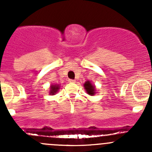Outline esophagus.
<instances>
[{
    "mask_svg": "<svg viewBox=\"0 0 152 152\" xmlns=\"http://www.w3.org/2000/svg\"><path fill=\"white\" fill-rule=\"evenodd\" d=\"M69 82H70V83H75L76 80H74V79H69Z\"/></svg>",
    "mask_w": 152,
    "mask_h": 152,
    "instance_id": "obj_1",
    "label": "esophagus"
}]
</instances>
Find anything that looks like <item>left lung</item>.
<instances>
[{
	"label": "left lung",
	"mask_w": 152,
	"mask_h": 152,
	"mask_svg": "<svg viewBox=\"0 0 152 152\" xmlns=\"http://www.w3.org/2000/svg\"><path fill=\"white\" fill-rule=\"evenodd\" d=\"M85 88L87 91V93H88L89 95H91V96H93L95 94V86L93 85L90 82L87 81L85 83Z\"/></svg>",
	"instance_id": "1"
}]
</instances>
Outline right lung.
<instances>
[{
    "mask_svg": "<svg viewBox=\"0 0 152 152\" xmlns=\"http://www.w3.org/2000/svg\"><path fill=\"white\" fill-rule=\"evenodd\" d=\"M59 86L58 85H51L50 86V94L54 95L56 92L59 90Z\"/></svg>",
    "mask_w": 152,
    "mask_h": 152,
    "instance_id": "right-lung-1",
    "label": "right lung"
}]
</instances>
